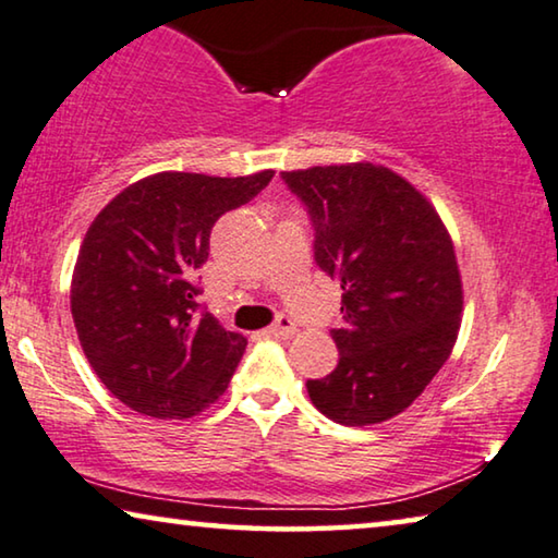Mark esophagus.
<instances>
[{"instance_id": "obj_1", "label": "esophagus", "mask_w": 558, "mask_h": 558, "mask_svg": "<svg viewBox=\"0 0 558 558\" xmlns=\"http://www.w3.org/2000/svg\"><path fill=\"white\" fill-rule=\"evenodd\" d=\"M294 332H296V325L289 317H284V314H279V317L274 319V325L264 329L266 337H277V339H287V337H292Z\"/></svg>"}]
</instances>
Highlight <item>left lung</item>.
<instances>
[{
	"mask_svg": "<svg viewBox=\"0 0 558 558\" xmlns=\"http://www.w3.org/2000/svg\"><path fill=\"white\" fill-rule=\"evenodd\" d=\"M314 226V262L342 287L339 362L306 379L319 413L375 425L413 405L453 352L463 289L446 226L385 166L284 171Z\"/></svg>",
	"mask_w": 558,
	"mask_h": 558,
	"instance_id": "1",
	"label": "left lung"
}]
</instances>
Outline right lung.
Wrapping results in <instances>:
<instances>
[{"label":"right lung","instance_id":"add662e5","mask_svg":"<svg viewBox=\"0 0 558 558\" xmlns=\"http://www.w3.org/2000/svg\"><path fill=\"white\" fill-rule=\"evenodd\" d=\"M271 179L156 173L120 191L87 229L72 319L95 375L135 413L183 420L229 387L246 339L198 304L193 274L208 259L214 223Z\"/></svg>","mask_w":558,"mask_h":558}]
</instances>
